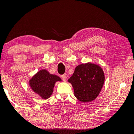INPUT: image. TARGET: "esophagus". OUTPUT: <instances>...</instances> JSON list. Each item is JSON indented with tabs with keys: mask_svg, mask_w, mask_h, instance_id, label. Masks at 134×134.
Instances as JSON below:
<instances>
[{
	"mask_svg": "<svg viewBox=\"0 0 134 134\" xmlns=\"http://www.w3.org/2000/svg\"><path fill=\"white\" fill-rule=\"evenodd\" d=\"M61 78H62V79L64 81H66V79H67V76L65 75H62L61 76Z\"/></svg>",
	"mask_w": 134,
	"mask_h": 134,
	"instance_id": "34e87169",
	"label": "esophagus"
}]
</instances>
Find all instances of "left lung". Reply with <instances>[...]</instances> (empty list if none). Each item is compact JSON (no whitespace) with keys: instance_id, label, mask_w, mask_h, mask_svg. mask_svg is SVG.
<instances>
[{"instance_id":"left-lung-1","label":"left lung","mask_w":134,"mask_h":134,"mask_svg":"<svg viewBox=\"0 0 134 134\" xmlns=\"http://www.w3.org/2000/svg\"><path fill=\"white\" fill-rule=\"evenodd\" d=\"M72 85L75 96L82 102H90L98 96L105 82V74L99 65L88 63L76 67L68 80Z\"/></svg>"}]
</instances>
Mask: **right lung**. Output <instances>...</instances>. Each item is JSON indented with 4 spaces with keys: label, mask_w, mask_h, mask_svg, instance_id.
Segmentation results:
<instances>
[{
    "label": "right lung",
    "mask_w": 134,
    "mask_h": 134,
    "mask_svg": "<svg viewBox=\"0 0 134 134\" xmlns=\"http://www.w3.org/2000/svg\"><path fill=\"white\" fill-rule=\"evenodd\" d=\"M61 81L59 76L43 69L31 77L29 84L34 92L39 95L41 99H47L52 94L55 83Z\"/></svg>",
    "instance_id": "add662e5"
}]
</instances>
